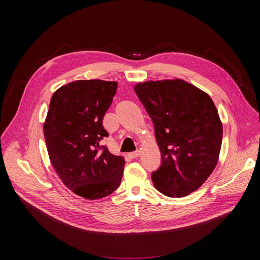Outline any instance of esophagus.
Wrapping results in <instances>:
<instances>
[{
    "label": "esophagus",
    "instance_id": "esophagus-1",
    "mask_svg": "<svg viewBox=\"0 0 260 260\" xmlns=\"http://www.w3.org/2000/svg\"><path fill=\"white\" fill-rule=\"evenodd\" d=\"M140 155V151L139 150H137V151H135V152H131L129 153V156L132 157V158H136V157H138Z\"/></svg>",
    "mask_w": 260,
    "mask_h": 260
}]
</instances>
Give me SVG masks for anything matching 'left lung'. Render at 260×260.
<instances>
[{"label": "left lung", "mask_w": 260, "mask_h": 260, "mask_svg": "<svg viewBox=\"0 0 260 260\" xmlns=\"http://www.w3.org/2000/svg\"><path fill=\"white\" fill-rule=\"evenodd\" d=\"M135 91L152 119L161 153L151 174L155 188L170 198L198 190L221 149L223 127L212 99L182 79L138 83Z\"/></svg>", "instance_id": "obj_1"}]
</instances>
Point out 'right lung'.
<instances>
[{
    "label": "right lung",
    "instance_id": "right-lung-1",
    "mask_svg": "<svg viewBox=\"0 0 260 260\" xmlns=\"http://www.w3.org/2000/svg\"><path fill=\"white\" fill-rule=\"evenodd\" d=\"M117 82L77 80L58 88L50 100L44 137L50 161L66 186L86 200H98L120 185L124 158L100 142L108 137L103 118Z\"/></svg>",
    "mask_w": 260,
    "mask_h": 260
}]
</instances>
